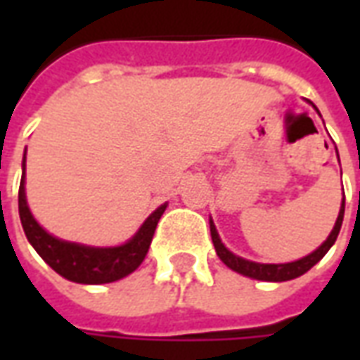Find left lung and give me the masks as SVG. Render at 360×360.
<instances>
[{"label":"left lung","instance_id":"obj_1","mask_svg":"<svg viewBox=\"0 0 360 360\" xmlns=\"http://www.w3.org/2000/svg\"><path fill=\"white\" fill-rule=\"evenodd\" d=\"M318 111V110H316ZM343 212H345V200H341L340 216L335 219V226H333L332 233L328 235L320 247H318L314 252H310L309 257L301 258V260H295V262H287V264H260V262H252V260H245V258L237 257L231 250L226 249V245L219 239L218 231H216V226L210 219V233H212V243H214V249L218 252L219 260L231 268L237 274H243L247 278L252 279H262V281H287V279H295L302 276L304 271H309L312 266L316 264L318 260H322L328 250L332 249V245L338 239L340 235L341 224H343Z\"/></svg>","mask_w":360,"mask_h":360}]
</instances>
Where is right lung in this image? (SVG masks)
<instances>
[{
  "label": "right lung",
  "mask_w": 360,
  "mask_h": 360,
  "mask_svg": "<svg viewBox=\"0 0 360 360\" xmlns=\"http://www.w3.org/2000/svg\"><path fill=\"white\" fill-rule=\"evenodd\" d=\"M25 167H27V156L22 158V177H20L19 187L20 224H22L28 243L44 258V262L50 264L59 276L75 283L98 285V283H111V281L125 278L142 264L154 231H156L158 221L162 218L167 204H162L160 208L152 212L141 229L134 233L133 239H129L125 245L86 247L79 243L61 241L48 233L28 210L27 195H25Z\"/></svg>",
  "instance_id": "1"
}]
</instances>
